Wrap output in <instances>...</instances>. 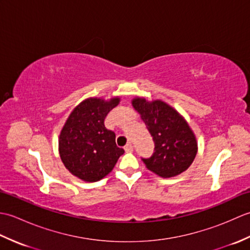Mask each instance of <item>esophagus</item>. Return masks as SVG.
<instances>
[{"label": "esophagus", "instance_id": "34e87169", "mask_svg": "<svg viewBox=\"0 0 250 250\" xmlns=\"http://www.w3.org/2000/svg\"><path fill=\"white\" fill-rule=\"evenodd\" d=\"M125 152H132L133 151V145H132L131 143H128V144L125 146Z\"/></svg>", "mask_w": 250, "mask_h": 250}]
</instances>
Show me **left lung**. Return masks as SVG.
I'll use <instances>...</instances> for the list:
<instances>
[{
    "instance_id": "left-lung-1",
    "label": "left lung",
    "mask_w": 250,
    "mask_h": 250,
    "mask_svg": "<svg viewBox=\"0 0 250 250\" xmlns=\"http://www.w3.org/2000/svg\"><path fill=\"white\" fill-rule=\"evenodd\" d=\"M133 107L141 114L155 142L150 158H142L148 169L161 177H173L186 171L193 162L198 144L187 122L162 101L149 103L134 99Z\"/></svg>"
}]
</instances>
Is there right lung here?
I'll list each match as a JSON object with an SVG mask.
<instances>
[{
	"instance_id": "obj_1",
	"label": "right lung",
	"mask_w": 250,
	"mask_h": 250,
	"mask_svg": "<svg viewBox=\"0 0 250 250\" xmlns=\"http://www.w3.org/2000/svg\"><path fill=\"white\" fill-rule=\"evenodd\" d=\"M119 99L105 102L87 99L72 111L61 131V160L74 176L98 182L114 168L125 150L116 145V134L105 128L104 120Z\"/></svg>"
}]
</instances>
